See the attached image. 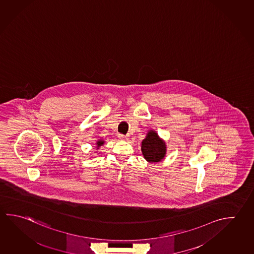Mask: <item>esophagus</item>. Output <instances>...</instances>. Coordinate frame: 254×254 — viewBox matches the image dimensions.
Instances as JSON below:
<instances>
[{
    "mask_svg": "<svg viewBox=\"0 0 254 254\" xmlns=\"http://www.w3.org/2000/svg\"><path fill=\"white\" fill-rule=\"evenodd\" d=\"M120 138H121V140L126 141V140H127V139H128V135H123V134H121V135H120Z\"/></svg>",
    "mask_w": 254,
    "mask_h": 254,
    "instance_id": "1",
    "label": "esophagus"
}]
</instances>
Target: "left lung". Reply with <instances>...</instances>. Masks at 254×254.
<instances>
[{
    "label": "left lung",
    "instance_id": "left-lung-1",
    "mask_svg": "<svg viewBox=\"0 0 254 254\" xmlns=\"http://www.w3.org/2000/svg\"><path fill=\"white\" fill-rule=\"evenodd\" d=\"M141 150L144 159L150 163H157L164 160L167 145L162 138L154 130H149L142 141Z\"/></svg>",
    "mask_w": 254,
    "mask_h": 254
}]
</instances>
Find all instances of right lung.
Masks as SVG:
<instances>
[{
  "instance_id": "right-lung-1",
  "label": "right lung",
  "mask_w": 254,
  "mask_h": 254,
  "mask_svg": "<svg viewBox=\"0 0 254 254\" xmlns=\"http://www.w3.org/2000/svg\"><path fill=\"white\" fill-rule=\"evenodd\" d=\"M104 142H105V141L103 140V139H98V140L96 141V142H95V144H96V146H95L96 150H98L100 147L102 146V145H103V144H104Z\"/></svg>"
}]
</instances>
